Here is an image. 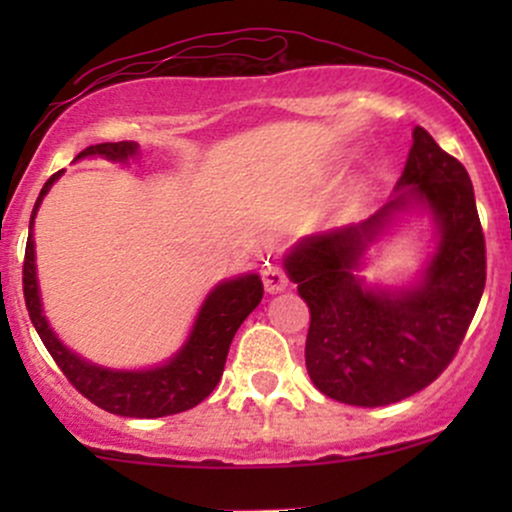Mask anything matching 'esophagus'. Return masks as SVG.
<instances>
[{
	"mask_svg": "<svg viewBox=\"0 0 512 512\" xmlns=\"http://www.w3.org/2000/svg\"><path fill=\"white\" fill-rule=\"evenodd\" d=\"M262 281H264V289H267L269 293L284 291L286 284H289L284 269H281L279 264H274V262H267L262 267Z\"/></svg>",
	"mask_w": 512,
	"mask_h": 512,
	"instance_id": "obj_1",
	"label": "esophagus"
}]
</instances>
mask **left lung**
Segmentation results:
<instances>
[{"label":"left lung","mask_w":512,"mask_h":512,"mask_svg":"<svg viewBox=\"0 0 512 512\" xmlns=\"http://www.w3.org/2000/svg\"><path fill=\"white\" fill-rule=\"evenodd\" d=\"M404 192L363 223L305 238L286 272L310 308L305 366L322 395L354 407H385L424 390L450 366L486 284V240L474 187L455 156L414 129ZM421 198L441 226V245L416 290L373 294L353 276L382 223Z\"/></svg>","instance_id":"8db88e82"}]
</instances>
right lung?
<instances>
[{
    "label": "right lung",
    "mask_w": 512,
    "mask_h": 512,
    "mask_svg": "<svg viewBox=\"0 0 512 512\" xmlns=\"http://www.w3.org/2000/svg\"><path fill=\"white\" fill-rule=\"evenodd\" d=\"M96 154L113 158V161H127L129 156L137 154V144L105 142L86 146L76 158ZM60 175L62 170L50 175V180L45 182L38 199H35L31 226H28L31 231L35 211H38L43 197L48 195L52 182L60 178ZM262 293L264 286L257 274H245L240 279L216 286L202 305V313L197 317L190 339H187V344L182 346V351L173 361L154 370L122 373V370L91 366V363L74 356L67 346H62L60 339L48 327L43 310H40L31 233H28L26 257H23V298H26L28 315H31L35 332L40 334L45 349L55 358L64 378L96 407L110 411V414L132 416V419H158V416L180 414V411L197 407L202 399H207L211 390L219 385L228 349H231L238 327L260 305Z\"/></svg>",
    "instance_id": "1"
}]
</instances>
